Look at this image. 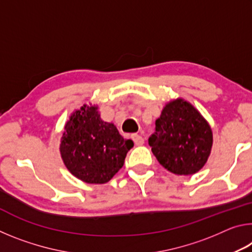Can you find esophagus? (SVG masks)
<instances>
[{
    "mask_svg": "<svg viewBox=\"0 0 252 252\" xmlns=\"http://www.w3.org/2000/svg\"><path fill=\"white\" fill-rule=\"evenodd\" d=\"M131 138H132V140H133L135 146H142V144L144 143V139L140 134H132Z\"/></svg>",
    "mask_w": 252,
    "mask_h": 252,
    "instance_id": "34e87169",
    "label": "esophagus"
}]
</instances>
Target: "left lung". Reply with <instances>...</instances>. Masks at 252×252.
Instances as JSON below:
<instances>
[{
    "label": "left lung",
    "instance_id": "left-lung-1",
    "mask_svg": "<svg viewBox=\"0 0 252 252\" xmlns=\"http://www.w3.org/2000/svg\"><path fill=\"white\" fill-rule=\"evenodd\" d=\"M211 126L202 114L182 97L169 101L156 120L149 138L152 153L162 167L177 176L200 171L210 157Z\"/></svg>",
    "mask_w": 252,
    "mask_h": 252
}]
</instances>
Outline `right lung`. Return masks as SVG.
Segmentation results:
<instances>
[{
  "label": "right lung",
  "instance_id": "obj_1",
  "mask_svg": "<svg viewBox=\"0 0 252 252\" xmlns=\"http://www.w3.org/2000/svg\"><path fill=\"white\" fill-rule=\"evenodd\" d=\"M132 140L123 139L113 123L101 119L95 104L71 113L61 136L60 153L66 169L90 185L109 182L125 164Z\"/></svg>",
  "mask_w": 252,
  "mask_h": 252
}]
</instances>
